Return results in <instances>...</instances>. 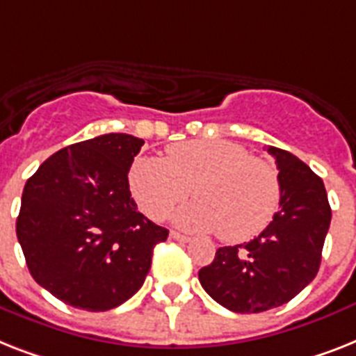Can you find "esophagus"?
<instances>
[{"mask_svg": "<svg viewBox=\"0 0 356 356\" xmlns=\"http://www.w3.org/2000/svg\"><path fill=\"white\" fill-rule=\"evenodd\" d=\"M170 236H172L173 239H175V241H181V243H188V241H190V236H184V234H181V232H175V230H172V232H170Z\"/></svg>", "mask_w": 356, "mask_h": 356, "instance_id": "esophagus-1", "label": "esophagus"}]
</instances>
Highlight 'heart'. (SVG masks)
I'll return each mask as SVG.
<instances>
[{
	"label": "heart",
	"mask_w": 356,
	"mask_h": 356,
	"mask_svg": "<svg viewBox=\"0 0 356 356\" xmlns=\"http://www.w3.org/2000/svg\"><path fill=\"white\" fill-rule=\"evenodd\" d=\"M129 188L152 219L168 218L192 193L197 201L175 213L188 230H218L227 243L256 238L274 219L282 186L278 172L243 146L228 140L173 144L164 159H140L129 172Z\"/></svg>",
	"instance_id": "b5f03b06"
}]
</instances>
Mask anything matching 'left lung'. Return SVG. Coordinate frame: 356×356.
Wrapping results in <instances>:
<instances>
[{
  "mask_svg": "<svg viewBox=\"0 0 356 356\" xmlns=\"http://www.w3.org/2000/svg\"><path fill=\"white\" fill-rule=\"evenodd\" d=\"M267 152L280 170V210L258 238L218 248L213 261L199 270L204 291L234 313L280 307L307 287L331 225L322 179L293 153L274 146Z\"/></svg>",
  "mask_w": 356,
  "mask_h": 356,
  "instance_id": "left-lung-1",
  "label": "left lung"
}]
</instances>
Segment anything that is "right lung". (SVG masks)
<instances>
[{"label":"right lung","instance_id":"1","mask_svg":"<svg viewBox=\"0 0 356 356\" xmlns=\"http://www.w3.org/2000/svg\"><path fill=\"white\" fill-rule=\"evenodd\" d=\"M143 138L108 133L60 149L29 179L16 234L29 273L83 311H109L143 287L168 230L137 210L128 172Z\"/></svg>","mask_w":356,"mask_h":356}]
</instances>
